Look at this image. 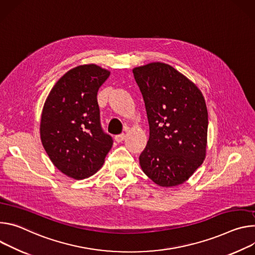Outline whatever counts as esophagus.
Segmentation results:
<instances>
[{
	"mask_svg": "<svg viewBox=\"0 0 255 255\" xmlns=\"http://www.w3.org/2000/svg\"><path fill=\"white\" fill-rule=\"evenodd\" d=\"M116 140L118 143H122L123 140L126 138V134L123 132V133H121V134H118V135H116Z\"/></svg>",
	"mask_w": 255,
	"mask_h": 255,
	"instance_id": "1",
	"label": "esophagus"
}]
</instances>
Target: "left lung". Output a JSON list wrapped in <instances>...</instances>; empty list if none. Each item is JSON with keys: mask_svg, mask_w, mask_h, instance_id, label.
Instances as JSON below:
<instances>
[{"mask_svg": "<svg viewBox=\"0 0 255 255\" xmlns=\"http://www.w3.org/2000/svg\"><path fill=\"white\" fill-rule=\"evenodd\" d=\"M132 73L145 101L150 128L139 165L160 186L182 184L206 158L209 122L203 93L164 63L136 67Z\"/></svg>", "mask_w": 255, "mask_h": 255, "instance_id": "left-lung-1", "label": "left lung"}]
</instances>
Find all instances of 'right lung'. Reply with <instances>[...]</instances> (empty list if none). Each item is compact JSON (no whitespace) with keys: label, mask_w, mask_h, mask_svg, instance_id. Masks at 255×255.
Listing matches in <instances>:
<instances>
[{"label":"right lung","mask_w":255,"mask_h":255,"mask_svg":"<svg viewBox=\"0 0 255 255\" xmlns=\"http://www.w3.org/2000/svg\"><path fill=\"white\" fill-rule=\"evenodd\" d=\"M110 72L89 64L68 71L50 90L42 109L40 138L52 164L80 180L96 173L112 147L102 130L97 92Z\"/></svg>","instance_id":"right-lung-1"}]
</instances>
